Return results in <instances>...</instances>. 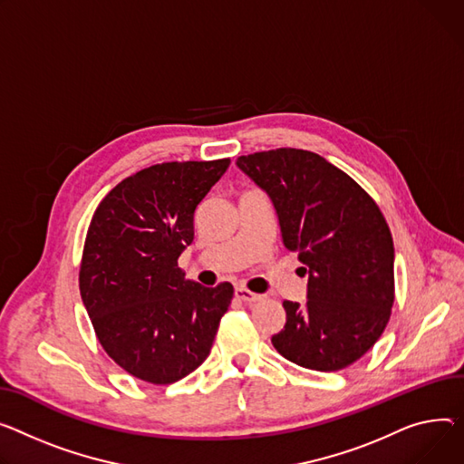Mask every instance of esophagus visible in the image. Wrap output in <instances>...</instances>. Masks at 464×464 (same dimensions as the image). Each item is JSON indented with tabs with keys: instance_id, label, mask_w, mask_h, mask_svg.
Wrapping results in <instances>:
<instances>
[{
	"instance_id": "obj_1",
	"label": "esophagus",
	"mask_w": 464,
	"mask_h": 464,
	"mask_svg": "<svg viewBox=\"0 0 464 464\" xmlns=\"http://www.w3.org/2000/svg\"><path fill=\"white\" fill-rule=\"evenodd\" d=\"M235 296H237L238 300L246 302V304H256V302L263 300V296H261V295L252 293V291H248L246 287H237V289H235Z\"/></svg>"
}]
</instances>
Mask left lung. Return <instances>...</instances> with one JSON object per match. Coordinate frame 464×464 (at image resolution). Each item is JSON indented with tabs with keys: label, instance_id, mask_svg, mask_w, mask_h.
Wrapping results in <instances>:
<instances>
[{
	"label": "left lung",
	"instance_id": "1",
	"mask_svg": "<svg viewBox=\"0 0 464 464\" xmlns=\"http://www.w3.org/2000/svg\"><path fill=\"white\" fill-rule=\"evenodd\" d=\"M237 166L270 196L285 248L310 274L305 304L284 302L274 349L314 372L345 369L377 343L395 298L393 240L379 205L312 150H261Z\"/></svg>",
	"mask_w": 464,
	"mask_h": 464
}]
</instances>
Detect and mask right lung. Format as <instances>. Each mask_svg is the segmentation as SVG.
Returning <instances> with one entry per match:
<instances>
[{"instance_id": "add662e5", "label": "right lung", "mask_w": 464, "mask_h": 464, "mask_svg": "<svg viewBox=\"0 0 464 464\" xmlns=\"http://www.w3.org/2000/svg\"><path fill=\"white\" fill-rule=\"evenodd\" d=\"M229 159L145 168L101 201L80 263V295L99 343L132 377L171 384L208 356L233 298L224 282L184 280L179 256L194 240V212Z\"/></svg>"}]
</instances>
